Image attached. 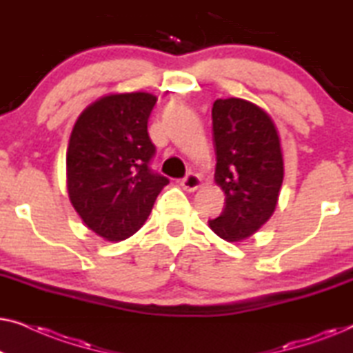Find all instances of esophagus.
Listing matches in <instances>:
<instances>
[{"instance_id": "1", "label": "esophagus", "mask_w": 353, "mask_h": 353, "mask_svg": "<svg viewBox=\"0 0 353 353\" xmlns=\"http://www.w3.org/2000/svg\"><path fill=\"white\" fill-rule=\"evenodd\" d=\"M180 185H181V188L185 191L192 192V191H196L197 188L201 186V178L197 176V175H194V173H188V175L181 180Z\"/></svg>"}]
</instances>
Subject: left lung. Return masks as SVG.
Here are the masks:
<instances>
[{
	"instance_id": "left-lung-1",
	"label": "left lung",
	"mask_w": 353,
	"mask_h": 353,
	"mask_svg": "<svg viewBox=\"0 0 353 353\" xmlns=\"http://www.w3.org/2000/svg\"><path fill=\"white\" fill-rule=\"evenodd\" d=\"M212 123L215 183L225 192V209L209 226L221 239L241 243L276 209L284 178L281 141L272 117L241 98L216 99Z\"/></svg>"
}]
</instances>
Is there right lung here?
<instances>
[{"label":"right lung","instance_id":"obj_1","mask_svg":"<svg viewBox=\"0 0 353 353\" xmlns=\"http://www.w3.org/2000/svg\"><path fill=\"white\" fill-rule=\"evenodd\" d=\"M156 101L146 91L101 96L72 128L65 159L70 204L86 228L105 241L137 233L168 185L149 168L156 148L148 119Z\"/></svg>","mask_w":353,"mask_h":353}]
</instances>
